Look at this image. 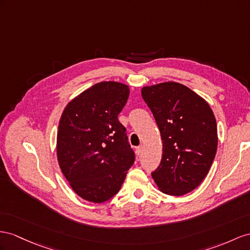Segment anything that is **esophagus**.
I'll use <instances>...</instances> for the list:
<instances>
[{
	"label": "esophagus",
	"instance_id": "1",
	"mask_svg": "<svg viewBox=\"0 0 250 250\" xmlns=\"http://www.w3.org/2000/svg\"><path fill=\"white\" fill-rule=\"evenodd\" d=\"M142 152H143V146H137V148H136V154H137V155L142 154Z\"/></svg>",
	"mask_w": 250,
	"mask_h": 250
}]
</instances>
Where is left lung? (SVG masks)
Instances as JSON below:
<instances>
[{
  "mask_svg": "<svg viewBox=\"0 0 250 250\" xmlns=\"http://www.w3.org/2000/svg\"><path fill=\"white\" fill-rule=\"evenodd\" d=\"M142 96L163 140L162 162L152 172L153 180L166 194H187L200 186L215 157L214 114L206 100L178 82L144 86Z\"/></svg>",
  "mask_w": 250,
  "mask_h": 250,
  "instance_id": "obj_1",
  "label": "left lung"
}]
</instances>
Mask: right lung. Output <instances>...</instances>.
I'll use <instances>...</instances> for the list:
<instances>
[{
    "label": "right lung",
    "instance_id": "obj_1",
    "mask_svg": "<svg viewBox=\"0 0 250 250\" xmlns=\"http://www.w3.org/2000/svg\"><path fill=\"white\" fill-rule=\"evenodd\" d=\"M129 95L124 83L99 82L76 96L62 112L57 158L69 186L83 200H110L134 164L125 127L118 120Z\"/></svg>",
    "mask_w": 250,
    "mask_h": 250
}]
</instances>
